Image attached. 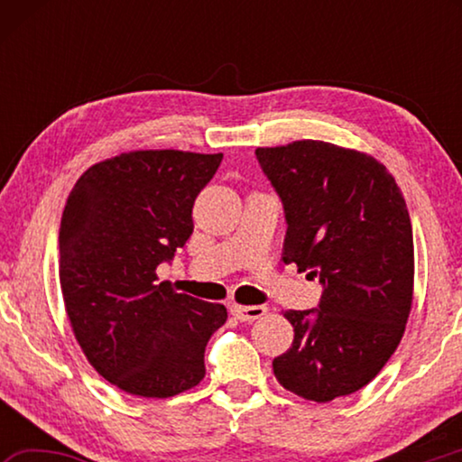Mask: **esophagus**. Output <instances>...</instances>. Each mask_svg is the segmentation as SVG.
<instances>
[{
	"instance_id": "esophagus-1",
	"label": "esophagus",
	"mask_w": 462,
	"mask_h": 462,
	"mask_svg": "<svg viewBox=\"0 0 462 462\" xmlns=\"http://www.w3.org/2000/svg\"><path fill=\"white\" fill-rule=\"evenodd\" d=\"M264 314H267L264 306H232V316L238 318L240 322H254Z\"/></svg>"
}]
</instances>
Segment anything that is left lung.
<instances>
[{
    "mask_svg": "<svg viewBox=\"0 0 462 462\" xmlns=\"http://www.w3.org/2000/svg\"><path fill=\"white\" fill-rule=\"evenodd\" d=\"M285 214L283 261L318 279L316 308L287 310L295 338L277 381L311 402L371 383L400 344L413 291L405 199L373 156L319 140L256 148Z\"/></svg>",
    "mask_w": 462,
    "mask_h": 462,
    "instance_id": "1",
    "label": "left lung"
}]
</instances>
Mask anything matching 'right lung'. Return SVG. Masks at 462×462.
<instances>
[{
  "mask_svg": "<svg viewBox=\"0 0 462 462\" xmlns=\"http://www.w3.org/2000/svg\"><path fill=\"white\" fill-rule=\"evenodd\" d=\"M222 152L136 151L85 171L59 232V279L75 338L101 377L130 395L173 397L206 374L220 303L175 293L156 269L193 232L195 198Z\"/></svg>",
  "mask_w": 462,
  "mask_h": 462,
  "instance_id": "1",
  "label": "right lung"
}]
</instances>
